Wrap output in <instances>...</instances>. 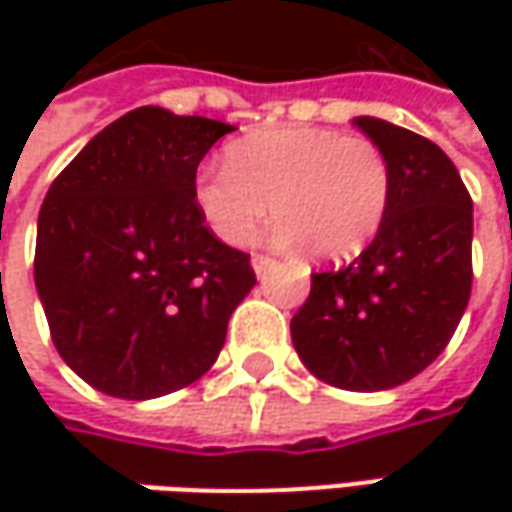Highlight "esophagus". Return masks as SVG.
<instances>
[{"label": "esophagus", "mask_w": 512, "mask_h": 512, "mask_svg": "<svg viewBox=\"0 0 512 512\" xmlns=\"http://www.w3.org/2000/svg\"><path fill=\"white\" fill-rule=\"evenodd\" d=\"M273 265H276V259H270V256H262V253H256V256L250 259V267H253V273H256V276H265L267 270H270Z\"/></svg>", "instance_id": "1"}]
</instances>
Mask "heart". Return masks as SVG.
Instances as JSON below:
<instances>
[{"mask_svg":"<svg viewBox=\"0 0 512 512\" xmlns=\"http://www.w3.org/2000/svg\"><path fill=\"white\" fill-rule=\"evenodd\" d=\"M390 196L393 173L376 142L310 125L245 133L225 148V168L193 179L196 213L219 242L247 245L273 210L276 239L302 242L319 262H344L373 245Z\"/></svg>","mask_w":512,"mask_h":512,"instance_id":"obj_1","label":"heart"}]
</instances>
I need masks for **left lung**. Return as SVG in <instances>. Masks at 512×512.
<instances>
[{
    "label": "left lung",
    "mask_w": 512,
    "mask_h": 512,
    "mask_svg": "<svg viewBox=\"0 0 512 512\" xmlns=\"http://www.w3.org/2000/svg\"><path fill=\"white\" fill-rule=\"evenodd\" d=\"M353 125L390 162L387 219L359 259L313 273L290 336L316 379L373 393L419 376L462 322L473 282V202L430 139L376 116H356Z\"/></svg>",
    "instance_id": "left-lung-1"
}]
</instances>
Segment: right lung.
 <instances>
[{"label":"right lung","mask_w":512,"mask_h":512,"mask_svg":"<svg viewBox=\"0 0 512 512\" xmlns=\"http://www.w3.org/2000/svg\"><path fill=\"white\" fill-rule=\"evenodd\" d=\"M230 130L145 105L99 130L50 185L33 279L59 356L90 387L145 402L219 359L256 273L207 230L193 179Z\"/></svg>","instance_id":"add662e5"}]
</instances>
